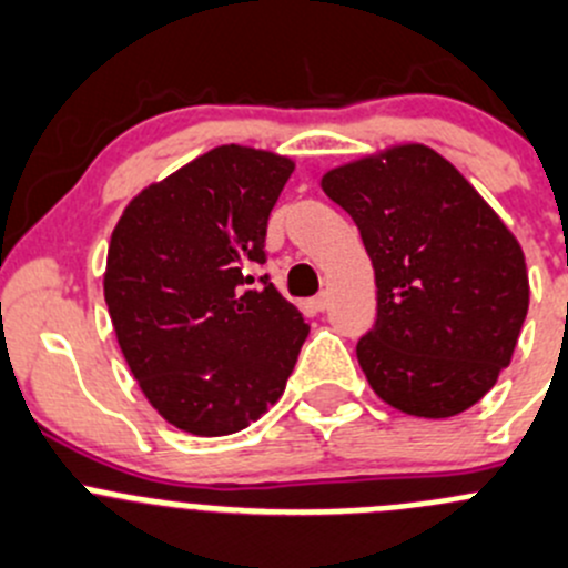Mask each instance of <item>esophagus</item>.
<instances>
[{
	"label": "esophagus",
	"mask_w": 568,
	"mask_h": 568,
	"mask_svg": "<svg viewBox=\"0 0 568 568\" xmlns=\"http://www.w3.org/2000/svg\"><path fill=\"white\" fill-rule=\"evenodd\" d=\"M328 303H331L328 292H320V295L312 297V308H314V312H325V308H328Z\"/></svg>",
	"instance_id": "1"
}]
</instances>
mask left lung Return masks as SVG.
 I'll use <instances>...</instances> for the list:
<instances>
[{"instance_id": "left-lung-1", "label": "left lung", "mask_w": 568, "mask_h": 568, "mask_svg": "<svg viewBox=\"0 0 568 568\" xmlns=\"http://www.w3.org/2000/svg\"><path fill=\"white\" fill-rule=\"evenodd\" d=\"M362 232L378 317L356 356L381 400L425 419L475 406L508 367L530 303L525 254L450 162L395 145L323 176Z\"/></svg>"}]
</instances>
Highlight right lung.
I'll list each match as a JSON object with an SVG mask.
<instances>
[{"mask_svg": "<svg viewBox=\"0 0 568 568\" xmlns=\"http://www.w3.org/2000/svg\"><path fill=\"white\" fill-rule=\"evenodd\" d=\"M292 171L290 156L217 145L134 195L112 232L104 301L118 345L179 430L248 428L295 367L306 320L256 276Z\"/></svg>", "mask_w": 568, "mask_h": 568, "instance_id": "right-lung-1", "label": "right lung"}]
</instances>
